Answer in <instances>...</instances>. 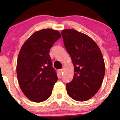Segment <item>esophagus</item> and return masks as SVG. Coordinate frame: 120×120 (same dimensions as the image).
<instances>
[{
	"label": "esophagus",
	"mask_w": 120,
	"mask_h": 120,
	"mask_svg": "<svg viewBox=\"0 0 120 120\" xmlns=\"http://www.w3.org/2000/svg\"><path fill=\"white\" fill-rule=\"evenodd\" d=\"M63 69H60V70H59L58 71V73H59V74H60V75H61L62 74V73H63Z\"/></svg>",
	"instance_id": "34e87169"
}]
</instances>
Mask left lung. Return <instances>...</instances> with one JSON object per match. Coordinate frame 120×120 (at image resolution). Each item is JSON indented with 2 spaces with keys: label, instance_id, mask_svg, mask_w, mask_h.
I'll list each match as a JSON object with an SVG mask.
<instances>
[{
  "label": "left lung",
  "instance_id": "left-lung-1",
  "mask_svg": "<svg viewBox=\"0 0 120 120\" xmlns=\"http://www.w3.org/2000/svg\"><path fill=\"white\" fill-rule=\"evenodd\" d=\"M64 46L74 66V77L66 89L73 99L84 101L99 90L105 74V64L101 51L94 40L74 29L63 30Z\"/></svg>",
  "mask_w": 120,
  "mask_h": 120
}]
</instances>
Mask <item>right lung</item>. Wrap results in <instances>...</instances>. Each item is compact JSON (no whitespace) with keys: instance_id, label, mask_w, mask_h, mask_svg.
Instances as JSON below:
<instances>
[{"instance_id":"right-lung-1","label":"right lung","mask_w":120,"mask_h":120,"mask_svg":"<svg viewBox=\"0 0 120 120\" xmlns=\"http://www.w3.org/2000/svg\"><path fill=\"white\" fill-rule=\"evenodd\" d=\"M61 37L51 29L35 31L23 44L17 58L16 71L22 93L34 102L46 100L58 78L52 68L49 49Z\"/></svg>"}]
</instances>
